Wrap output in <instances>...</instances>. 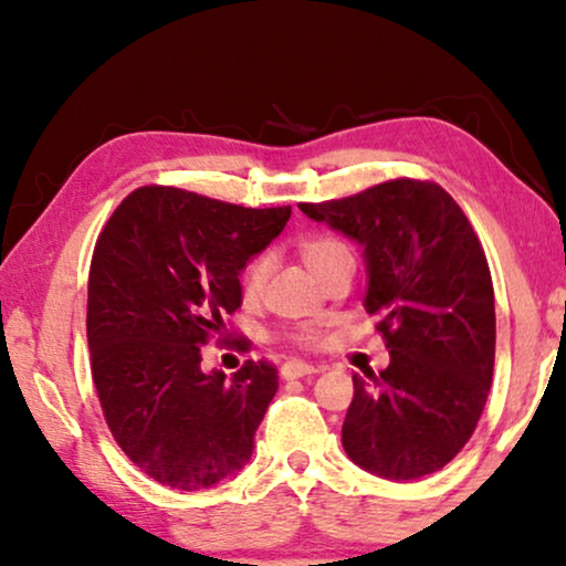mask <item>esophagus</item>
Wrapping results in <instances>:
<instances>
[{
  "mask_svg": "<svg viewBox=\"0 0 566 566\" xmlns=\"http://www.w3.org/2000/svg\"><path fill=\"white\" fill-rule=\"evenodd\" d=\"M312 374H322V366H312V363H304V360H289V363H283V368H281V376L285 378V381H291V378L312 376Z\"/></svg>",
  "mask_w": 566,
  "mask_h": 566,
  "instance_id": "1",
  "label": "esophagus"
}]
</instances>
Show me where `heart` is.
<instances>
[{"label": "heart", "instance_id": "1", "mask_svg": "<svg viewBox=\"0 0 566 566\" xmlns=\"http://www.w3.org/2000/svg\"><path fill=\"white\" fill-rule=\"evenodd\" d=\"M301 258H304L306 268L312 270V273L319 277L327 275L329 270H335L339 262L345 260H353V252L347 250L345 242H339L335 237H312L306 239L304 244H301ZM268 273H270V258L268 254H262V258H254L250 265L244 268L242 273V291L247 298H258L262 289H265V281H268ZM319 337L316 335V329L312 327H304L298 332V339L301 343H314V339Z\"/></svg>", "mask_w": 566, "mask_h": 566}]
</instances>
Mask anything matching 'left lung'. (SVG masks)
Returning <instances> with one entry per match:
<instances>
[{
  "mask_svg": "<svg viewBox=\"0 0 566 566\" xmlns=\"http://www.w3.org/2000/svg\"><path fill=\"white\" fill-rule=\"evenodd\" d=\"M298 208L363 247V306L391 358L378 376H353L345 453L391 482L443 469L474 432L494 368L492 275L474 229L436 182L391 180Z\"/></svg>",
  "mask_w": 566,
  "mask_h": 566,
  "instance_id": "1",
  "label": "left lung"
}]
</instances>
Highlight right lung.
Returning a JSON list of instances; mask_svg holds the SVG:
<instances>
[{"label": "right lung", "mask_w": 566, "mask_h": 566, "mask_svg": "<svg viewBox=\"0 0 566 566\" xmlns=\"http://www.w3.org/2000/svg\"><path fill=\"white\" fill-rule=\"evenodd\" d=\"M289 219L291 206L142 188L99 234L87 289L92 378L113 438L154 482L198 492L252 459L277 370L265 360L234 376L203 370L200 345L242 306L247 262Z\"/></svg>", "instance_id": "1"}]
</instances>
